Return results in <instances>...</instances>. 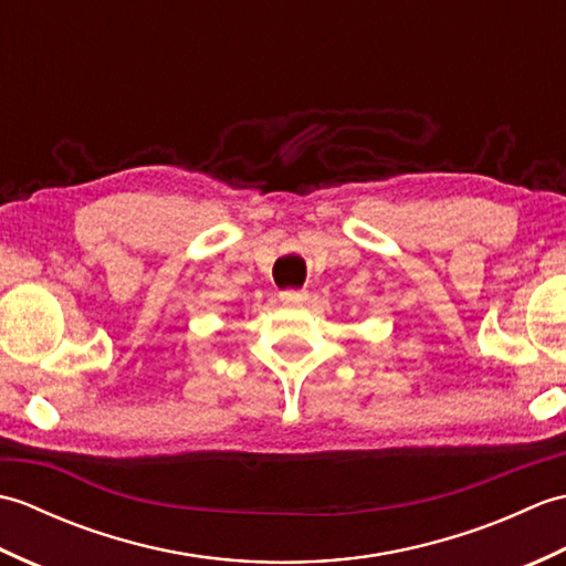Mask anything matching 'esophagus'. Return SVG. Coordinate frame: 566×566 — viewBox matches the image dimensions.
I'll list each match as a JSON object with an SVG mask.
<instances>
[{
  "label": "esophagus",
  "instance_id": "obj_1",
  "mask_svg": "<svg viewBox=\"0 0 566 566\" xmlns=\"http://www.w3.org/2000/svg\"><path fill=\"white\" fill-rule=\"evenodd\" d=\"M280 298L284 304H304L308 298V292L306 290H284V292H280Z\"/></svg>",
  "mask_w": 566,
  "mask_h": 566
}]
</instances>
